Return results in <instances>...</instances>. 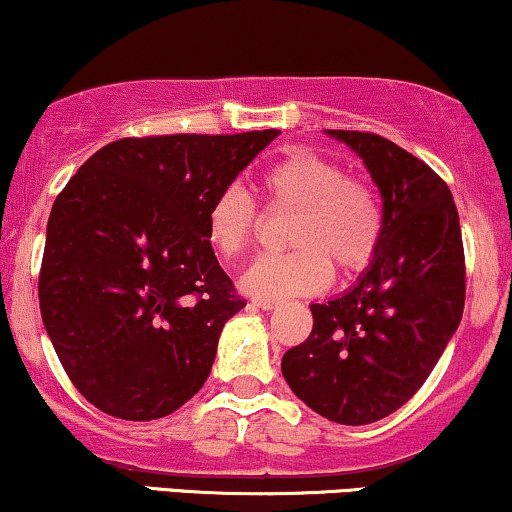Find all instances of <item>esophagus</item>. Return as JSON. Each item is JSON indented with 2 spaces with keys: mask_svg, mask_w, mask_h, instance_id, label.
<instances>
[{
  "mask_svg": "<svg viewBox=\"0 0 512 512\" xmlns=\"http://www.w3.org/2000/svg\"><path fill=\"white\" fill-rule=\"evenodd\" d=\"M252 303L262 307V310H276V307H279V300H269V298H255Z\"/></svg>",
  "mask_w": 512,
  "mask_h": 512,
  "instance_id": "34e87169",
  "label": "esophagus"
}]
</instances>
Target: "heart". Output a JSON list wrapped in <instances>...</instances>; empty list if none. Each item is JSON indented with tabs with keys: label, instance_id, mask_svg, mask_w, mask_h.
<instances>
[{
	"label": "heart",
	"instance_id": "1",
	"mask_svg": "<svg viewBox=\"0 0 512 512\" xmlns=\"http://www.w3.org/2000/svg\"><path fill=\"white\" fill-rule=\"evenodd\" d=\"M269 209L295 212L291 252L262 255L240 279L255 298L286 300L324 291L331 267L341 276L365 272L384 240V207L377 190L346 176L334 159L312 150H288L260 176ZM207 240L226 260L240 257L257 233V209L243 188H221L209 202Z\"/></svg>",
	"mask_w": 512,
	"mask_h": 512
}]
</instances>
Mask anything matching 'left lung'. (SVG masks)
<instances>
[{
	"label": "left lung",
	"mask_w": 512,
	"mask_h": 512,
	"mask_svg": "<svg viewBox=\"0 0 512 512\" xmlns=\"http://www.w3.org/2000/svg\"><path fill=\"white\" fill-rule=\"evenodd\" d=\"M362 157L384 202L379 255L353 288L310 305L312 334L281 360L307 408L338 424L396 412L427 381L465 307V252L446 181L377 133L329 131Z\"/></svg>",
	"instance_id": "8db88e82"
}]
</instances>
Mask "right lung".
I'll return each mask as SVG.
<instances>
[{
	"instance_id": "obj_1",
	"label": "right lung",
	"mask_w": 512,
	"mask_h": 512,
	"mask_svg": "<svg viewBox=\"0 0 512 512\" xmlns=\"http://www.w3.org/2000/svg\"><path fill=\"white\" fill-rule=\"evenodd\" d=\"M276 135L121 138L57 195L40 312L97 410L159 420L202 389L221 329L245 307L207 240V207Z\"/></svg>"
}]
</instances>
